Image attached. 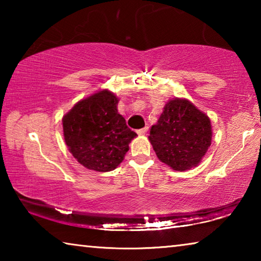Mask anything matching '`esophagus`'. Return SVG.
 Returning a JSON list of instances; mask_svg holds the SVG:
<instances>
[{"label":"esophagus","mask_w":261,"mask_h":261,"mask_svg":"<svg viewBox=\"0 0 261 261\" xmlns=\"http://www.w3.org/2000/svg\"><path fill=\"white\" fill-rule=\"evenodd\" d=\"M147 130H148V127H147V126H146V127H143V129L137 130V134H138L139 136H144V135H146Z\"/></svg>","instance_id":"34e87169"}]
</instances>
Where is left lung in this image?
Masks as SVG:
<instances>
[{
	"instance_id": "1",
	"label": "left lung",
	"mask_w": 261,
	"mask_h": 261,
	"mask_svg": "<svg viewBox=\"0 0 261 261\" xmlns=\"http://www.w3.org/2000/svg\"><path fill=\"white\" fill-rule=\"evenodd\" d=\"M148 139L161 162L174 170H189L199 165L211 146V120L188 99H171Z\"/></svg>"
}]
</instances>
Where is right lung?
Instances as JSON below:
<instances>
[{
	"instance_id": "right-lung-1",
	"label": "right lung",
	"mask_w": 261,
	"mask_h": 261,
	"mask_svg": "<svg viewBox=\"0 0 261 261\" xmlns=\"http://www.w3.org/2000/svg\"><path fill=\"white\" fill-rule=\"evenodd\" d=\"M118 101L113 92L99 91L78 101L62 118L69 152L87 169L114 170L137 137L118 114Z\"/></svg>"
}]
</instances>
